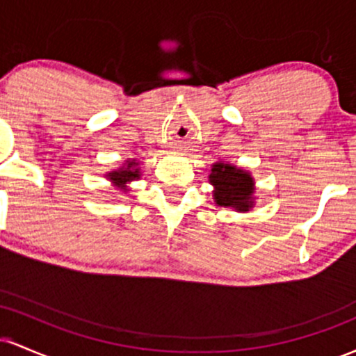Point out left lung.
<instances>
[{
	"instance_id": "left-lung-1",
	"label": "left lung",
	"mask_w": 356,
	"mask_h": 356,
	"mask_svg": "<svg viewBox=\"0 0 356 356\" xmlns=\"http://www.w3.org/2000/svg\"><path fill=\"white\" fill-rule=\"evenodd\" d=\"M212 199L219 207L249 212L256 206V182L251 172L229 162L218 161L211 167Z\"/></svg>"
}]
</instances>
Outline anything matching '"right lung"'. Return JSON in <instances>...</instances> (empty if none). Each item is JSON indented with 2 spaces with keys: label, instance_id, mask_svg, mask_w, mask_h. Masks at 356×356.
Segmentation results:
<instances>
[{
  "label": "right lung",
  "instance_id": "right-lung-1",
  "mask_svg": "<svg viewBox=\"0 0 356 356\" xmlns=\"http://www.w3.org/2000/svg\"><path fill=\"white\" fill-rule=\"evenodd\" d=\"M142 177V170H140V162L137 159H127V161L117 169L108 170L105 174V179L110 181L112 187H115L118 192L122 194H127L130 192V184L134 181H138Z\"/></svg>",
  "mask_w": 356,
  "mask_h": 356
}]
</instances>
